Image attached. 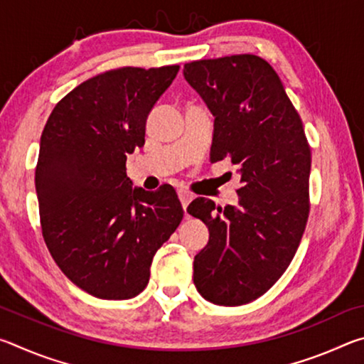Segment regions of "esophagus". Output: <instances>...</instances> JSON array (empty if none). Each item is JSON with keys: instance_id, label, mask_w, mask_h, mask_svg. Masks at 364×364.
I'll return each instance as SVG.
<instances>
[{"instance_id": "34e87169", "label": "esophagus", "mask_w": 364, "mask_h": 364, "mask_svg": "<svg viewBox=\"0 0 364 364\" xmlns=\"http://www.w3.org/2000/svg\"><path fill=\"white\" fill-rule=\"evenodd\" d=\"M178 197H180L181 205H183V208H184V212H186L189 202L194 199V196L191 194V193H188V191H183V189H181V191H178Z\"/></svg>"}]
</instances>
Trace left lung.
Segmentation results:
<instances>
[{"instance_id": "8db88e82", "label": "left lung", "mask_w": 364, "mask_h": 364, "mask_svg": "<svg viewBox=\"0 0 364 364\" xmlns=\"http://www.w3.org/2000/svg\"><path fill=\"white\" fill-rule=\"evenodd\" d=\"M183 75L215 117L210 162L237 167L239 204L193 200L208 242L194 257V286L215 305L263 295L287 269L305 231L311 151L278 73L254 54L184 64Z\"/></svg>"}]
</instances>
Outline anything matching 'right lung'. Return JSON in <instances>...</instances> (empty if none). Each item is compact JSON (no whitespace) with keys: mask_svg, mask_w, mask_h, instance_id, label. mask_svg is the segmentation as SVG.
<instances>
[{"mask_svg":"<svg viewBox=\"0 0 364 364\" xmlns=\"http://www.w3.org/2000/svg\"><path fill=\"white\" fill-rule=\"evenodd\" d=\"M178 70L122 67L86 80L56 104L41 133L43 237L60 271L97 299L143 292L154 255L183 220L173 188H133L125 167Z\"/></svg>","mask_w":364,"mask_h":364,"instance_id":"1","label":"right lung"}]
</instances>
